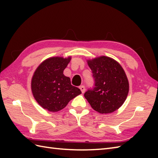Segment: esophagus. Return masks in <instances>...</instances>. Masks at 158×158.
Listing matches in <instances>:
<instances>
[{"label":"esophagus","instance_id":"34e87169","mask_svg":"<svg viewBox=\"0 0 158 158\" xmlns=\"http://www.w3.org/2000/svg\"><path fill=\"white\" fill-rule=\"evenodd\" d=\"M79 88H80V89H81V91L82 93H84L85 92V88L84 85H81V86L79 87Z\"/></svg>","mask_w":158,"mask_h":158}]
</instances>
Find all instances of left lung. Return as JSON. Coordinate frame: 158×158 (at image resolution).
<instances>
[{
    "label": "left lung",
    "mask_w": 158,
    "mask_h": 158,
    "mask_svg": "<svg viewBox=\"0 0 158 158\" xmlns=\"http://www.w3.org/2000/svg\"><path fill=\"white\" fill-rule=\"evenodd\" d=\"M94 79V87L85 94L94 110L102 114L118 109L127 98L129 83L119 64L109 57L100 56L88 60Z\"/></svg>",
    "instance_id": "obj_1"
}]
</instances>
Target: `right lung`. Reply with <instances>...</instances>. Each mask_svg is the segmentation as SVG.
Listing matches in <instances>:
<instances>
[{
  "label": "right lung",
  "instance_id": "obj_1",
  "mask_svg": "<svg viewBox=\"0 0 158 158\" xmlns=\"http://www.w3.org/2000/svg\"><path fill=\"white\" fill-rule=\"evenodd\" d=\"M71 58L53 57L45 60L36 69L31 81L32 94L43 109L57 112L64 109L81 92L73 86L63 74Z\"/></svg>",
  "mask_w": 158,
  "mask_h": 158
}]
</instances>
